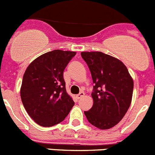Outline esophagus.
I'll return each mask as SVG.
<instances>
[{
	"instance_id": "esophagus-1",
	"label": "esophagus",
	"mask_w": 155,
	"mask_h": 155,
	"mask_svg": "<svg viewBox=\"0 0 155 155\" xmlns=\"http://www.w3.org/2000/svg\"><path fill=\"white\" fill-rule=\"evenodd\" d=\"M84 95H85V93H84V92H81V93H80L79 94L77 95V98H78V99H81V98H82L83 96H84Z\"/></svg>"
}]
</instances>
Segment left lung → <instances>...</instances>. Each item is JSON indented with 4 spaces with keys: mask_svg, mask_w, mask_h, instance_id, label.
I'll list each match as a JSON object with an SVG mask.
<instances>
[{
    "mask_svg": "<svg viewBox=\"0 0 155 155\" xmlns=\"http://www.w3.org/2000/svg\"><path fill=\"white\" fill-rule=\"evenodd\" d=\"M91 72L93 107L84 111L88 121L100 130L119 123L129 109L133 80L126 65L117 58L102 52H81Z\"/></svg>",
    "mask_w": 155,
    "mask_h": 155,
    "instance_id": "obj_1",
    "label": "left lung"
}]
</instances>
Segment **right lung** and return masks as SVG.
Returning a JSON list of instances; mask_svg holds the SVG:
<instances>
[{
	"instance_id": "right-lung-1",
	"label": "right lung",
	"mask_w": 155,
	"mask_h": 155,
	"mask_svg": "<svg viewBox=\"0 0 155 155\" xmlns=\"http://www.w3.org/2000/svg\"><path fill=\"white\" fill-rule=\"evenodd\" d=\"M76 52L55 50L41 55L26 68L20 89L28 115L40 126L58 124L74 106L67 93L63 71Z\"/></svg>"
}]
</instances>
